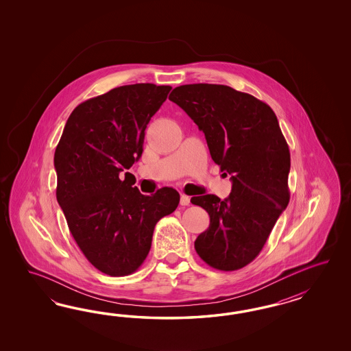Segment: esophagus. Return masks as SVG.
Instances as JSON below:
<instances>
[{
    "label": "esophagus",
    "mask_w": 351,
    "mask_h": 351,
    "mask_svg": "<svg viewBox=\"0 0 351 351\" xmlns=\"http://www.w3.org/2000/svg\"><path fill=\"white\" fill-rule=\"evenodd\" d=\"M180 204L181 206H189L191 204V198L188 195H185V194H181Z\"/></svg>",
    "instance_id": "obj_1"
}]
</instances>
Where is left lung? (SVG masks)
I'll return each mask as SVG.
<instances>
[{
  "label": "left lung",
  "instance_id": "left-lung-1",
  "mask_svg": "<svg viewBox=\"0 0 351 351\" xmlns=\"http://www.w3.org/2000/svg\"><path fill=\"white\" fill-rule=\"evenodd\" d=\"M169 99L203 131L213 162L233 184L223 201L213 194L191 198L210 215L195 251L217 270L242 269L260 254L289 202L291 156L276 113L225 85L179 86Z\"/></svg>",
  "mask_w": 351,
  "mask_h": 351
}]
</instances>
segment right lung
Returning <instances> with one entry per match:
<instances>
[{"label":"right lung","instance_id":"right-lung-1","mask_svg":"<svg viewBox=\"0 0 351 351\" xmlns=\"http://www.w3.org/2000/svg\"><path fill=\"white\" fill-rule=\"evenodd\" d=\"M171 86H121L88 99L68 118L55 149L56 199L86 258L110 276H128L147 258L156 223L180 194L144 195L125 172L141 157L145 128Z\"/></svg>","mask_w":351,"mask_h":351}]
</instances>
